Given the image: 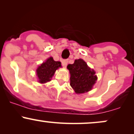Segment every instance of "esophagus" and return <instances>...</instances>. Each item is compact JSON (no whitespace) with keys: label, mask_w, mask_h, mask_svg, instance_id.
<instances>
[{"label":"esophagus","mask_w":134,"mask_h":134,"mask_svg":"<svg viewBox=\"0 0 134 134\" xmlns=\"http://www.w3.org/2000/svg\"><path fill=\"white\" fill-rule=\"evenodd\" d=\"M68 61L69 60H63L62 61V66L64 67H66L67 65V64H68Z\"/></svg>","instance_id":"esophagus-1"}]
</instances>
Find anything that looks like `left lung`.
Instances as JSON below:
<instances>
[{
  "mask_svg": "<svg viewBox=\"0 0 134 134\" xmlns=\"http://www.w3.org/2000/svg\"><path fill=\"white\" fill-rule=\"evenodd\" d=\"M70 74V85L77 94L84 93L92 89L97 77L82 59L75 60L73 64L67 65Z\"/></svg>",
  "mask_w": 134,
  "mask_h": 134,
  "instance_id": "1",
  "label": "left lung"
}]
</instances>
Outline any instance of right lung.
I'll return each mask as SVG.
<instances>
[{
    "instance_id": "right-lung-1",
    "label": "right lung",
    "mask_w": 134,
    "mask_h": 134,
    "mask_svg": "<svg viewBox=\"0 0 134 134\" xmlns=\"http://www.w3.org/2000/svg\"><path fill=\"white\" fill-rule=\"evenodd\" d=\"M61 66L60 62H56L52 57L48 58L36 70V74L40 83H46L51 80L55 72Z\"/></svg>"
}]
</instances>
